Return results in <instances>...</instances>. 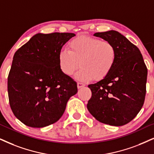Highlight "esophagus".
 Segmentation results:
<instances>
[{
  "label": "esophagus",
  "instance_id": "esophagus-1",
  "mask_svg": "<svg viewBox=\"0 0 154 154\" xmlns=\"http://www.w3.org/2000/svg\"><path fill=\"white\" fill-rule=\"evenodd\" d=\"M85 84L82 83V82H77V88L79 89V88H82V87H85Z\"/></svg>",
  "mask_w": 154,
  "mask_h": 154
}]
</instances>
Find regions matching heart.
<instances>
[{"label": "heart", "mask_w": 154, "mask_h": 154, "mask_svg": "<svg viewBox=\"0 0 154 154\" xmlns=\"http://www.w3.org/2000/svg\"><path fill=\"white\" fill-rule=\"evenodd\" d=\"M67 50L58 53L59 67L64 74L74 75L80 65L75 77L79 81L104 79L115 65L117 52L112 42L87 35L72 39Z\"/></svg>", "instance_id": "heart-1"}]
</instances>
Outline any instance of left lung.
<instances>
[{"label":"left lung","instance_id":"left-lung-1","mask_svg":"<svg viewBox=\"0 0 154 154\" xmlns=\"http://www.w3.org/2000/svg\"><path fill=\"white\" fill-rule=\"evenodd\" d=\"M94 35L112 42L117 58L104 79L88 85L91 97L87 109L103 124L125 125L136 117L144 103L147 67L139 48L117 31L96 32Z\"/></svg>","mask_w":154,"mask_h":154}]
</instances>
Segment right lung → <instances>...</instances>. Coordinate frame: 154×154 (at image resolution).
<instances>
[{"label":"right lung","mask_w":154,"mask_h":154,"mask_svg":"<svg viewBox=\"0 0 154 154\" xmlns=\"http://www.w3.org/2000/svg\"><path fill=\"white\" fill-rule=\"evenodd\" d=\"M75 34L38 33L13 56L8 77L9 103L15 117L25 125L41 128L57 122L77 82L61 71L58 53Z\"/></svg>","instance_id":"add662e5"}]
</instances>
